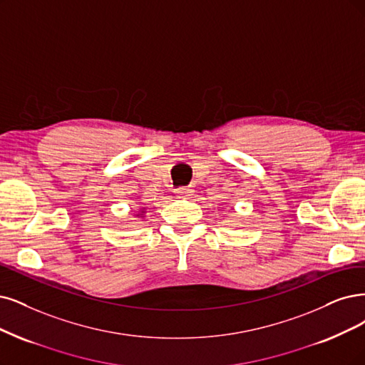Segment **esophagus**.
Here are the masks:
<instances>
[{
    "label": "esophagus",
    "instance_id": "esophagus-1",
    "mask_svg": "<svg viewBox=\"0 0 365 365\" xmlns=\"http://www.w3.org/2000/svg\"><path fill=\"white\" fill-rule=\"evenodd\" d=\"M174 194L178 197H187V195L192 194V190H191V187H178V190L174 191Z\"/></svg>",
    "mask_w": 365,
    "mask_h": 365
}]
</instances>
